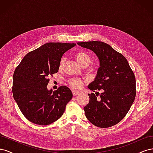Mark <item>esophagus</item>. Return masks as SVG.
I'll use <instances>...</instances> for the list:
<instances>
[{
    "instance_id": "1",
    "label": "esophagus",
    "mask_w": 153,
    "mask_h": 153,
    "mask_svg": "<svg viewBox=\"0 0 153 153\" xmlns=\"http://www.w3.org/2000/svg\"><path fill=\"white\" fill-rule=\"evenodd\" d=\"M72 93H73V96H76V95H78V93H79V92H78V91H77L72 90Z\"/></svg>"
}]
</instances>
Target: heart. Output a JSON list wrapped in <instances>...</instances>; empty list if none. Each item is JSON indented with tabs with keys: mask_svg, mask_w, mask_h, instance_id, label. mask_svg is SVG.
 <instances>
[{
	"mask_svg": "<svg viewBox=\"0 0 153 153\" xmlns=\"http://www.w3.org/2000/svg\"><path fill=\"white\" fill-rule=\"evenodd\" d=\"M75 59L76 60L77 62L80 64L81 66H88L91 62V57L89 55L85 52H78L75 55ZM66 59L62 58L59 62V68L60 70L63 68L64 64H65ZM69 85H70L72 87L75 88V89H78L80 88L82 85V82L81 80L78 79V78H71V79L69 80L68 81Z\"/></svg>",
	"mask_w": 153,
	"mask_h": 153,
	"instance_id": "heart-1",
	"label": "heart"
}]
</instances>
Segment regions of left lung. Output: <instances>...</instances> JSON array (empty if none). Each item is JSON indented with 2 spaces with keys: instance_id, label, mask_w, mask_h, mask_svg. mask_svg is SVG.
<instances>
[{
  "instance_id": "left-lung-1",
  "label": "left lung",
  "mask_w": 153,
  "mask_h": 153,
  "mask_svg": "<svg viewBox=\"0 0 153 153\" xmlns=\"http://www.w3.org/2000/svg\"><path fill=\"white\" fill-rule=\"evenodd\" d=\"M77 44L94 52L100 62L94 80L88 85L96 92L88 94L89 103L84 108L85 116L94 126H112L125 117L135 100V75L126 59L110 45L98 41Z\"/></svg>"
}]
</instances>
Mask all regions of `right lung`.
Here are the masks:
<instances>
[{"label":"right lung","instance_id":"add662e5","mask_svg":"<svg viewBox=\"0 0 153 153\" xmlns=\"http://www.w3.org/2000/svg\"><path fill=\"white\" fill-rule=\"evenodd\" d=\"M75 43H48L23 58L13 75V94L24 116L36 124L48 125L57 121L72 99L69 88L62 85L48 90V77L59 71L64 53Z\"/></svg>","mask_w":153,"mask_h":153}]
</instances>
